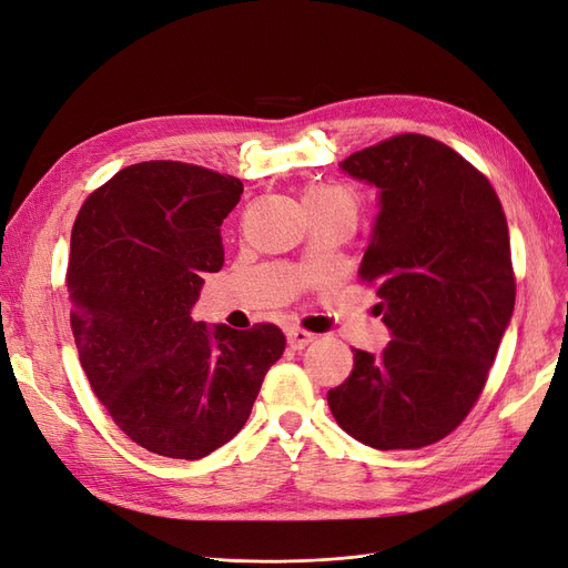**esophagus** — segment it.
I'll list each match as a JSON object with an SVG mask.
<instances>
[{
  "instance_id": "obj_1",
  "label": "esophagus",
  "mask_w": 568,
  "mask_h": 568,
  "mask_svg": "<svg viewBox=\"0 0 568 568\" xmlns=\"http://www.w3.org/2000/svg\"><path fill=\"white\" fill-rule=\"evenodd\" d=\"M286 338H288V346L294 351H303L305 346H311V343L317 338L313 332H305L301 326H288L286 329Z\"/></svg>"
}]
</instances>
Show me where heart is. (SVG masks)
I'll return each mask as SVG.
<instances>
[{
    "instance_id": "b5f03b06",
    "label": "heart",
    "mask_w": 568,
    "mask_h": 568,
    "mask_svg": "<svg viewBox=\"0 0 568 568\" xmlns=\"http://www.w3.org/2000/svg\"><path fill=\"white\" fill-rule=\"evenodd\" d=\"M305 211H348L357 215L359 196L346 184H313L303 192Z\"/></svg>"
}]
</instances>
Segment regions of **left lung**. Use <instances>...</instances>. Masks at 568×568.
<instances>
[{
    "label": "left lung",
    "instance_id": "left-lung-1",
    "mask_svg": "<svg viewBox=\"0 0 568 568\" xmlns=\"http://www.w3.org/2000/svg\"><path fill=\"white\" fill-rule=\"evenodd\" d=\"M341 168L379 189L359 280L393 341L355 348L326 400L355 440L417 450L453 434L488 382L517 298L507 217L488 178L432 136L395 134Z\"/></svg>",
    "mask_w": 568,
    "mask_h": 568
}]
</instances>
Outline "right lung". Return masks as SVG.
Listing matches in <instances>:
<instances>
[{
    "label": "right lung",
    "instance_id": "add662e5",
    "mask_svg": "<svg viewBox=\"0 0 568 568\" xmlns=\"http://www.w3.org/2000/svg\"><path fill=\"white\" fill-rule=\"evenodd\" d=\"M242 192L209 168L144 161L94 189L75 217L65 286L80 365L149 453L201 459L232 440L286 348L274 324L192 320L203 272L225 263L220 225Z\"/></svg>",
    "mask_w": 568,
    "mask_h": 568
}]
</instances>
